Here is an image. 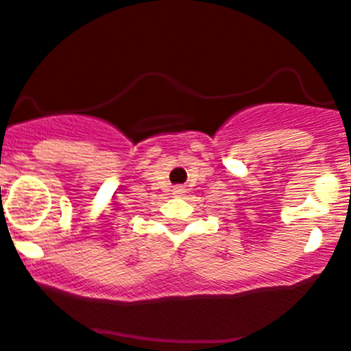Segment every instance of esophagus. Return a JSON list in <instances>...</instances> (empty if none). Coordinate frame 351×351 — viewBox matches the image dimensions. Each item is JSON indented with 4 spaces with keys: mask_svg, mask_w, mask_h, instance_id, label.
<instances>
[{
    "mask_svg": "<svg viewBox=\"0 0 351 351\" xmlns=\"http://www.w3.org/2000/svg\"><path fill=\"white\" fill-rule=\"evenodd\" d=\"M185 192H186V189H183V186H175V189H173V193H175L176 197L185 195Z\"/></svg>",
    "mask_w": 351,
    "mask_h": 351,
    "instance_id": "esophagus-1",
    "label": "esophagus"
}]
</instances>
